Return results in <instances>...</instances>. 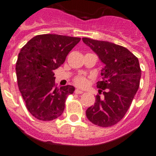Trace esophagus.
Segmentation results:
<instances>
[{"instance_id":"34e87169","label":"esophagus","mask_w":156,"mask_h":156,"mask_svg":"<svg viewBox=\"0 0 156 156\" xmlns=\"http://www.w3.org/2000/svg\"><path fill=\"white\" fill-rule=\"evenodd\" d=\"M74 93H75V94H83V91L81 90H78V89H76V90H74Z\"/></svg>"}]
</instances>
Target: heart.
<instances>
[{"label":"heart","mask_w":156,"mask_h":156,"mask_svg":"<svg viewBox=\"0 0 156 156\" xmlns=\"http://www.w3.org/2000/svg\"><path fill=\"white\" fill-rule=\"evenodd\" d=\"M73 83L77 87H86L88 85V79L84 76L78 75L74 78Z\"/></svg>","instance_id":"obj_1"}]
</instances>
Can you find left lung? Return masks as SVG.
Masks as SVG:
<instances>
[{"label":"left lung","mask_w":156,"mask_h":156,"mask_svg":"<svg viewBox=\"0 0 156 156\" xmlns=\"http://www.w3.org/2000/svg\"><path fill=\"white\" fill-rule=\"evenodd\" d=\"M83 41L104 64L102 80L97 83L100 95H96L94 105L87 109L86 115L96 126L110 127L123 118L138 91L142 73L139 61L120 45L90 38H83Z\"/></svg>","instance_id":"obj_1"}]
</instances>
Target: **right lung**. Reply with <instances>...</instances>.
Returning a JSON list of instances; mask_svg holds the SVG:
<instances>
[{"mask_svg":"<svg viewBox=\"0 0 156 156\" xmlns=\"http://www.w3.org/2000/svg\"><path fill=\"white\" fill-rule=\"evenodd\" d=\"M80 40L78 37L45 34L33 37L22 48L16 62L18 88L27 110L38 120L52 121L63 113L66 99L74 87H57L53 70L65 62Z\"/></svg>","mask_w":156,"mask_h":156,"instance_id":"right-lung-1","label":"right lung"}]
</instances>
